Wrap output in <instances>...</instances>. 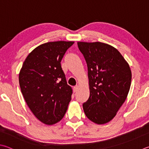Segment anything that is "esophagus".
<instances>
[{
  "label": "esophagus",
  "instance_id": "34e87169",
  "mask_svg": "<svg viewBox=\"0 0 149 149\" xmlns=\"http://www.w3.org/2000/svg\"><path fill=\"white\" fill-rule=\"evenodd\" d=\"M78 90V86H75L74 87V93H76Z\"/></svg>",
  "mask_w": 149,
  "mask_h": 149
}]
</instances>
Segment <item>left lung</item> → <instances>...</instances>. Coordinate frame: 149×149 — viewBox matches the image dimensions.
Wrapping results in <instances>:
<instances>
[{
  "label": "left lung",
  "mask_w": 149,
  "mask_h": 149,
  "mask_svg": "<svg viewBox=\"0 0 149 149\" xmlns=\"http://www.w3.org/2000/svg\"><path fill=\"white\" fill-rule=\"evenodd\" d=\"M88 68L90 95L83 104L85 115L97 124L109 123L125 102L131 85L128 63L117 49L105 43L78 42Z\"/></svg>",
  "instance_id": "left-lung-1"
}]
</instances>
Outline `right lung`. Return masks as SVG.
Segmentation results:
<instances>
[{
  "label": "right lung",
  "instance_id": "obj_1",
  "mask_svg": "<svg viewBox=\"0 0 149 149\" xmlns=\"http://www.w3.org/2000/svg\"><path fill=\"white\" fill-rule=\"evenodd\" d=\"M74 42L56 41L40 45L30 53L19 74L21 93L38 119L52 125L65 115L72 88L67 84L61 62Z\"/></svg>",
  "mask_w": 149,
  "mask_h": 149
}]
</instances>
